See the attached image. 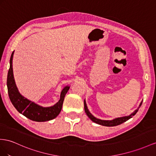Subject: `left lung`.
<instances>
[{
	"mask_svg": "<svg viewBox=\"0 0 156 156\" xmlns=\"http://www.w3.org/2000/svg\"><path fill=\"white\" fill-rule=\"evenodd\" d=\"M142 103V101H141L139 107H138V109H136L133 113H131L130 115H129V116L118 117L116 119H114L113 120H111V121H108V120H107V121H106V120H101V119H99L96 117H95L94 116H93V115L90 113L88 109H87V107L86 105V103L85 100H84V110H85V112H86V115H87V117H88L93 122L98 124V125L105 126H117V125H121V124L126 122V121H128V120L133 117V116H134V115L138 112V109L140 107Z\"/></svg>",
	"mask_w": 156,
	"mask_h": 156,
	"instance_id": "obj_1",
	"label": "left lung"
}]
</instances>
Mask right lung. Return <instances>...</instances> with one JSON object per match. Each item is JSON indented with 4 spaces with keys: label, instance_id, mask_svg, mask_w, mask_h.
<instances>
[{
    "label": "right lung",
    "instance_id": "add662e5",
    "mask_svg": "<svg viewBox=\"0 0 156 156\" xmlns=\"http://www.w3.org/2000/svg\"><path fill=\"white\" fill-rule=\"evenodd\" d=\"M14 51L12 52L10 59V69L7 76L8 93L12 105L20 113L31 121L36 122H45L57 117L61 112L65 95L69 91L70 86H66L62 89L59 101L53 106L43 107L34 102L30 101L20 94L14 81L12 58Z\"/></svg>",
    "mask_w": 156,
    "mask_h": 156
}]
</instances>
